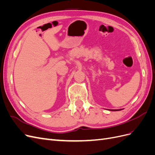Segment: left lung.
<instances>
[{
  "label": "left lung",
  "mask_w": 155,
  "mask_h": 155,
  "mask_svg": "<svg viewBox=\"0 0 155 155\" xmlns=\"http://www.w3.org/2000/svg\"><path fill=\"white\" fill-rule=\"evenodd\" d=\"M121 109H120V110H120Z\"/></svg>",
  "instance_id": "left-lung-1"
}]
</instances>
